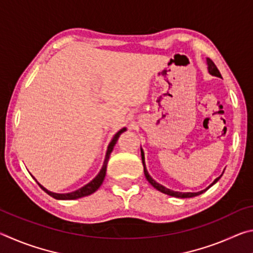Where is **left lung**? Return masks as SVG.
Here are the masks:
<instances>
[{"label":"left lung","instance_id":"8db88e82","mask_svg":"<svg viewBox=\"0 0 253 253\" xmlns=\"http://www.w3.org/2000/svg\"><path fill=\"white\" fill-rule=\"evenodd\" d=\"M207 62H208V65H209V72L211 75H213V76H216V77H221V74H220V71L217 70V68H216V66L214 65V62L212 61L211 59H209V58H207ZM142 161H143V165H144V173H145V176H146V178H147V181L151 183V185L152 186H154L156 188V190H158L160 192H162V193H164V194H168V195H170V196H175V198H182V199H184V198H193V196H196V195H199V194H201V193H203V192L205 191H201V192H198V193H181V192H174V191H170V190H169V188H166V187H164L163 185H161V184H158V183H156L155 181H154V179L149 176V174H148V172H147V169H146V168H145V162H144V153H143V151H142ZM221 177V176H220ZM220 177H217V178H215V181H214L211 185L210 186H212L214 183H216L217 181H219L220 179ZM209 186V187H210ZM208 187V188H209ZM207 188V190H208Z\"/></svg>","mask_w":253,"mask_h":253}]
</instances>
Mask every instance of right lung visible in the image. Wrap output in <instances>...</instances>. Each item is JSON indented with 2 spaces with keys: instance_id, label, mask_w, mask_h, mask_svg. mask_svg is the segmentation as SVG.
I'll return each instance as SVG.
<instances>
[{
  "instance_id": "obj_1",
  "label": "right lung",
  "mask_w": 253,
  "mask_h": 253,
  "mask_svg": "<svg viewBox=\"0 0 253 253\" xmlns=\"http://www.w3.org/2000/svg\"><path fill=\"white\" fill-rule=\"evenodd\" d=\"M126 128H123L122 130H119L116 135H115V137L113 138V140H111L109 146H108V149H107V154H106V158H105V162H104V165H102V169H100L99 174L97 175V176L92 179V181L90 183H88L87 185H84V187L79 188L78 191H75L72 192V193H67V194H58V193H53V192H50L46 190V188H44L43 186L41 185V184H39V186L43 190L46 194H49L50 196H52L53 199H57V200H76V199H79V198H84V196H87V195H90L92 194L93 192H96L98 188H99V186L102 184V182H104V178H105V175H106V169H107V163H108V160H109V155L111 151L114 149V146L115 144L117 143L118 140V137L121 136V134L123 131H125Z\"/></svg>"
}]
</instances>
